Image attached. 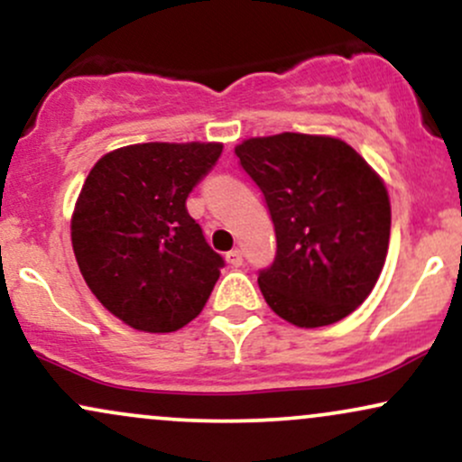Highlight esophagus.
Here are the masks:
<instances>
[{"mask_svg":"<svg viewBox=\"0 0 462 462\" xmlns=\"http://www.w3.org/2000/svg\"><path fill=\"white\" fill-rule=\"evenodd\" d=\"M226 261L230 267H241L243 264V252L241 249H230V252L226 254Z\"/></svg>","mask_w":462,"mask_h":462,"instance_id":"obj_1","label":"esophagus"}]
</instances>
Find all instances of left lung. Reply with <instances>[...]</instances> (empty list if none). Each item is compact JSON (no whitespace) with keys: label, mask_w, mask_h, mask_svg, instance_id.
I'll use <instances>...</instances> for the list:
<instances>
[{"label":"left lung","mask_w":462,"mask_h":462,"mask_svg":"<svg viewBox=\"0 0 462 462\" xmlns=\"http://www.w3.org/2000/svg\"><path fill=\"white\" fill-rule=\"evenodd\" d=\"M236 156L263 190L275 258L258 273L263 298L300 328L341 321L378 282L391 235L384 182L332 136L284 132L247 139Z\"/></svg>","instance_id":"1"}]
</instances>
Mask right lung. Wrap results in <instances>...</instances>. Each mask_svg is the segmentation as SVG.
I'll use <instances>...</instances> for the list:
<instances>
[{
  "instance_id": "right-lung-1",
  "label": "right lung",
  "mask_w": 462,
  "mask_h": 462,
  "mask_svg": "<svg viewBox=\"0 0 462 462\" xmlns=\"http://www.w3.org/2000/svg\"><path fill=\"white\" fill-rule=\"evenodd\" d=\"M221 143H141L95 162L79 190L71 243L93 295L143 332H176L199 315L224 258L187 210Z\"/></svg>"
}]
</instances>
